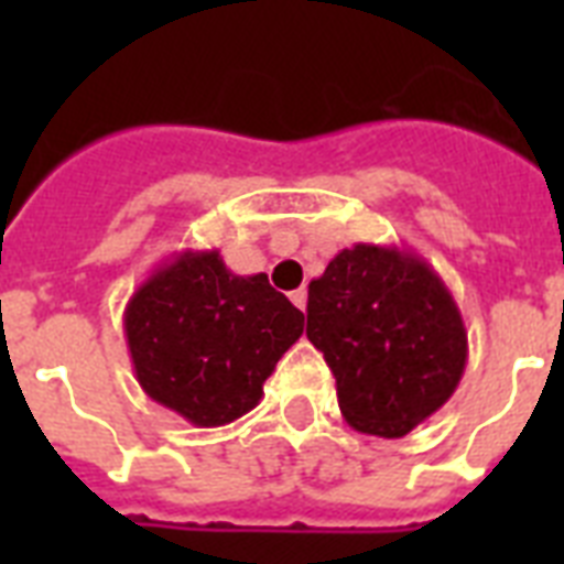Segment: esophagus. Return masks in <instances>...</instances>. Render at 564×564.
<instances>
[{
	"label": "esophagus",
	"instance_id": "esophagus-1",
	"mask_svg": "<svg viewBox=\"0 0 564 564\" xmlns=\"http://www.w3.org/2000/svg\"><path fill=\"white\" fill-rule=\"evenodd\" d=\"M290 299L299 310H307V290H304V286H301V290H295V292H290Z\"/></svg>",
	"mask_w": 564,
	"mask_h": 564
}]
</instances>
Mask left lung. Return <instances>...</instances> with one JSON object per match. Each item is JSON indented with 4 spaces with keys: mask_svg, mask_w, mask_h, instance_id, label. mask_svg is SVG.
<instances>
[{
    "mask_svg": "<svg viewBox=\"0 0 564 564\" xmlns=\"http://www.w3.org/2000/svg\"><path fill=\"white\" fill-rule=\"evenodd\" d=\"M307 339L336 377L345 421L401 438L456 392L468 360L463 313L427 260L357 242L307 286Z\"/></svg>",
    "mask_w": 564,
    "mask_h": 564,
    "instance_id": "1",
    "label": "left lung"
}]
</instances>
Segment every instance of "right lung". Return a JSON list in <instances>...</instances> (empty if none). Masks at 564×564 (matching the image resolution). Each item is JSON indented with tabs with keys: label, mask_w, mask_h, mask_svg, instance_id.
Returning <instances> with one entry per match:
<instances>
[{
	"label": "right lung",
	"mask_w": 564,
	"mask_h": 564,
	"mask_svg": "<svg viewBox=\"0 0 564 564\" xmlns=\"http://www.w3.org/2000/svg\"><path fill=\"white\" fill-rule=\"evenodd\" d=\"M122 318L137 383L195 427L254 410L265 377L304 334V313L263 272L234 274L216 248L158 265Z\"/></svg>",
	"instance_id": "1"
}]
</instances>
